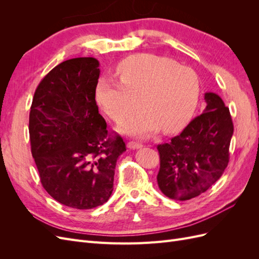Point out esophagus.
<instances>
[{
	"mask_svg": "<svg viewBox=\"0 0 259 259\" xmlns=\"http://www.w3.org/2000/svg\"><path fill=\"white\" fill-rule=\"evenodd\" d=\"M127 147H128L130 149H139V148L143 147V145L140 144V143H137V142H130V143L127 144Z\"/></svg>",
	"mask_w": 259,
	"mask_h": 259,
	"instance_id": "1",
	"label": "esophagus"
}]
</instances>
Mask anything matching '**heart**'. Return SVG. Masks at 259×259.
Masks as SVG:
<instances>
[{
  "mask_svg": "<svg viewBox=\"0 0 259 259\" xmlns=\"http://www.w3.org/2000/svg\"><path fill=\"white\" fill-rule=\"evenodd\" d=\"M120 82L100 79L96 99L114 121L135 110L138 98L145 108L124 120L125 134L148 136L158 131L173 132L182 127L198 104L200 85L192 69L173 59L152 54H138L122 60L116 67Z\"/></svg>",
  "mask_w": 259,
  "mask_h": 259,
  "instance_id": "heart-1",
  "label": "heart"
}]
</instances>
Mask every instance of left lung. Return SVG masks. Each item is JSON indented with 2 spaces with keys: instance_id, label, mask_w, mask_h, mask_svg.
I'll list each match as a JSON object with an SVG mask.
<instances>
[{
  "instance_id": "obj_1",
  "label": "left lung",
  "mask_w": 259,
  "mask_h": 259,
  "mask_svg": "<svg viewBox=\"0 0 259 259\" xmlns=\"http://www.w3.org/2000/svg\"><path fill=\"white\" fill-rule=\"evenodd\" d=\"M206 107L169 143L158 145L156 180L167 198L190 200L205 192L229 162L233 123L229 108L215 93H206Z\"/></svg>"
}]
</instances>
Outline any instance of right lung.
Instances as JSON below:
<instances>
[{
    "mask_svg": "<svg viewBox=\"0 0 259 259\" xmlns=\"http://www.w3.org/2000/svg\"><path fill=\"white\" fill-rule=\"evenodd\" d=\"M98 67L97 59L80 57L52 69L37 85L29 115L31 153L42 186L76 209L109 200L116 161L126 150L98 112Z\"/></svg>",
    "mask_w": 259,
    "mask_h": 259,
    "instance_id": "add662e5",
    "label": "right lung"
}]
</instances>
